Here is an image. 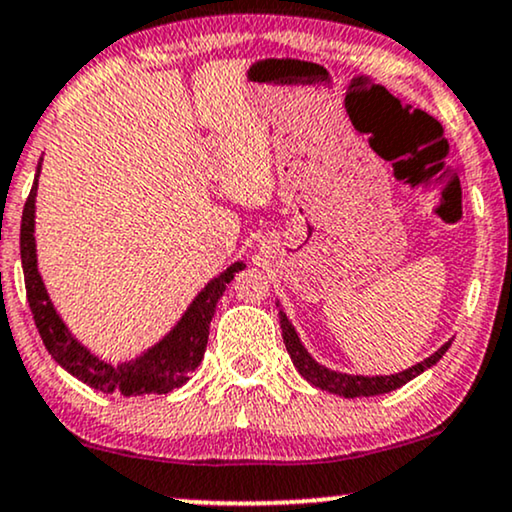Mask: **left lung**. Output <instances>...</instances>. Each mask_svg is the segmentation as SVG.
I'll list each match as a JSON object with an SVG mask.
<instances>
[{
    "mask_svg": "<svg viewBox=\"0 0 512 512\" xmlns=\"http://www.w3.org/2000/svg\"><path fill=\"white\" fill-rule=\"evenodd\" d=\"M276 305H279V300H276ZM279 322H281V336H283V343H286L288 355H291L295 369L303 374V379L310 381V384L317 386V389L336 393V396H343V398H360V396L367 398V396H379V393L396 391L400 386L408 384L410 379L420 377L422 372H427L429 367H434L453 343V341H446L439 350H436V353L429 355L427 360L417 362V365L403 369V372L384 374V377H381V374H377V377H365V374H346V372H336V369L319 365L315 357L307 353L303 341H300L298 331H295V326L291 324V319L286 317V312H283L281 305H279Z\"/></svg>",
    "mask_w": 512,
    "mask_h": 512,
    "instance_id": "obj_1",
    "label": "left lung"
}]
</instances>
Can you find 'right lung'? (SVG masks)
<instances>
[{"label":"right lung","instance_id":"right-lung-1","mask_svg":"<svg viewBox=\"0 0 512 512\" xmlns=\"http://www.w3.org/2000/svg\"><path fill=\"white\" fill-rule=\"evenodd\" d=\"M42 171V157L35 171L33 188L23 207L21 219V264L23 276H26V293L30 312H33L35 326H38L42 343L49 350V355L59 362L66 372L92 386L102 393H121V396H145V393H169L183 386L190 379V372H195L197 365L205 357L209 322H212L214 310L221 293L226 291V283L233 281V276L240 269H245L243 262H233L229 269H224L219 276L195 295L193 303L183 312V317L174 324V329L166 334L162 341L147 348L133 360L112 365L102 360L100 355L90 353L54 307L49 298L45 281H42L38 269V243H35V197H38V181Z\"/></svg>","mask_w":512,"mask_h":512}]
</instances>
